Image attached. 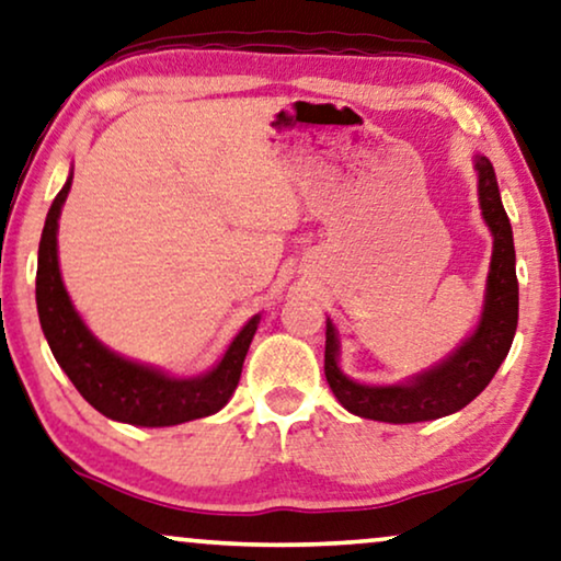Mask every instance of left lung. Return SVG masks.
<instances>
[{
	"instance_id": "left-lung-1",
	"label": "left lung",
	"mask_w": 561,
	"mask_h": 561,
	"mask_svg": "<svg viewBox=\"0 0 561 561\" xmlns=\"http://www.w3.org/2000/svg\"><path fill=\"white\" fill-rule=\"evenodd\" d=\"M480 210L492 233V259L480 323L457 351L436 367L398 385H362L346 377L339 364V333L325 320V379L348 413L382 423H421L451 415L469 405L511 351L518 328V279H515L513 228L500 199L490 159L474 156Z\"/></svg>"
}]
</instances>
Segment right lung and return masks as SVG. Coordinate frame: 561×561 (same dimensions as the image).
Returning a JSON list of instances; mask_svg holds the SVG:
<instances>
[{
  "label": "right lung",
  "instance_id": "right-lung-1",
  "mask_svg": "<svg viewBox=\"0 0 561 561\" xmlns=\"http://www.w3.org/2000/svg\"><path fill=\"white\" fill-rule=\"evenodd\" d=\"M71 179L73 174L66 179L64 190L56 194L48 210L41 249H37L35 276L37 316L58 367L69 375L81 398L110 421L163 428V425H179L218 413L233 398L261 316H253L220 362L197 377H171L167 371L110 351L84 325L58 268V218L69 197Z\"/></svg>",
  "mask_w": 561,
  "mask_h": 561
}]
</instances>
